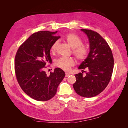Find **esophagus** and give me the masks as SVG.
<instances>
[{
    "label": "esophagus",
    "instance_id": "34e87169",
    "mask_svg": "<svg viewBox=\"0 0 128 128\" xmlns=\"http://www.w3.org/2000/svg\"><path fill=\"white\" fill-rule=\"evenodd\" d=\"M69 75H70V74H69V73L66 72V75H65V76H66V77H68Z\"/></svg>",
    "mask_w": 128,
    "mask_h": 128
}]
</instances>
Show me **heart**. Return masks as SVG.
Masks as SVG:
<instances>
[{
	"instance_id": "obj_1",
	"label": "heart",
	"mask_w": 128,
	"mask_h": 128,
	"mask_svg": "<svg viewBox=\"0 0 128 128\" xmlns=\"http://www.w3.org/2000/svg\"><path fill=\"white\" fill-rule=\"evenodd\" d=\"M65 40L68 44L73 48L72 53L78 60L84 61L88 55V48L82 44V41L80 38L74 34H68L65 38ZM59 44L58 40H56L52 44L50 51L52 53H54L56 50ZM75 64L74 60L72 58L61 57L54 62V65L64 70H68Z\"/></svg>"
}]
</instances>
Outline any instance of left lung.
<instances>
[{
  "label": "left lung",
  "mask_w": 128,
  "mask_h": 128,
  "mask_svg": "<svg viewBox=\"0 0 128 128\" xmlns=\"http://www.w3.org/2000/svg\"><path fill=\"white\" fill-rule=\"evenodd\" d=\"M81 30L88 38L90 50L88 56L78 67L82 72L75 74L76 80L73 88L81 96L93 97L102 92L109 84L113 73L114 58L109 45L98 33L91 30Z\"/></svg>",
  "instance_id": "8db88e82"
}]
</instances>
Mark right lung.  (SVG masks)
<instances>
[{"instance_id":"add662e5","label":"right lung","mask_w":128,"mask_h":128,"mask_svg":"<svg viewBox=\"0 0 128 128\" xmlns=\"http://www.w3.org/2000/svg\"><path fill=\"white\" fill-rule=\"evenodd\" d=\"M57 31H40L31 34L16 52L14 68L16 78L25 94L38 101H47L56 94L57 88L65 76L61 69L56 68L50 75L44 68L51 62L50 48L58 40Z\"/></svg>"}]
</instances>
